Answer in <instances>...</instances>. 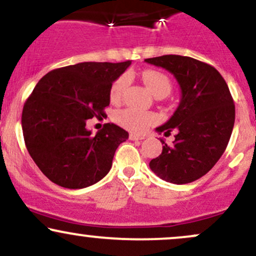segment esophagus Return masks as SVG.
<instances>
[{"label":"esophagus","instance_id":"esophagus-1","mask_svg":"<svg viewBox=\"0 0 256 256\" xmlns=\"http://www.w3.org/2000/svg\"><path fill=\"white\" fill-rule=\"evenodd\" d=\"M128 138H130L131 140H144V137L137 136V134H130V136H128Z\"/></svg>","mask_w":256,"mask_h":256}]
</instances>
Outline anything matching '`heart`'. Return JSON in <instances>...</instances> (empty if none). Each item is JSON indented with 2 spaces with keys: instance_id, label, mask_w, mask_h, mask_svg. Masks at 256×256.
I'll return each mask as SVG.
<instances>
[{
  "instance_id": "b5f03b06",
  "label": "heart",
  "mask_w": 256,
  "mask_h": 256,
  "mask_svg": "<svg viewBox=\"0 0 256 256\" xmlns=\"http://www.w3.org/2000/svg\"><path fill=\"white\" fill-rule=\"evenodd\" d=\"M142 80L149 88V90L155 96H167L172 89V84L170 78L165 73L156 71V70H146L140 73ZM128 85V76L120 74L110 86V96L112 101H120L124 95L126 88ZM116 120L122 128H128L134 134H143L149 126L158 122V116L152 112H144L134 107H128L116 112Z\"/></svg>"
}]
</instances>
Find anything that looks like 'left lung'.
<instances>
[{"instance_id":"obj_1","label":"left lung","mask_w":256,"mask_h":256,"mask_svg":"<svg viewBox=\"0 0 256 256\" xmlns=\"http://www.w3.org/2000/svg\"><path fill=\"white\" fill-rule=\"evenodd\" d=\"M162 67L180 85L177 110L158 132L177 131L172 146L162 140V152L149 162L152 171L173 184L192 183L210 172L230 140L234 104L228 84L210 64L180 55L146 58Z\"/></svg>"}]
</instances>
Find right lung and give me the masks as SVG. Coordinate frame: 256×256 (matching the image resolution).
Masks as SVG:
<instances>
[{
	"instance_id": "1",
	"label": "right lung",
	"mask_w": 256,
	"mask_h": 256,
	"mask_svg": "<svg viewBox=\"0 0 256 256\" xmlns=\"http://www.w3.org/2000/svg\"><path fill=\"white\" fill-rule=\"evenodd\" d=\"M130 64H71L48 72L34 86L22 108V134L28 154L52 183L83 189L110 172L128 131L108 122L94 136L86 122L107 116L112 84Z\"/></svg>"
}]
</instances>
